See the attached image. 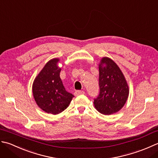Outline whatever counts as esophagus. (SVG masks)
I'll list each match as a JSON object with an SVG mask.
<instances>
[{
  "instance_id": "34e87169",
  "label": "esophagus",
  "mask_w": 158,
  "mask_h": 158,
  "mask_svg": "<svg viewBox=\"0 0 158 158\" xmlns=\"http://www.w3.org/2000/svg\"><path fill=\"white\" fill-rule=\"evenodd\" d=\"M85 92L84 91H76L75 92V95H82V94H85Z\"/></svg>"
}]
</instances>
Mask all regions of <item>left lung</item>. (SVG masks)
<instances>
[{
    "label": "left lung",
    "mask_w": 158,
    "mask_h": 158,
    "mask_svg": "<svg viewBox=\"0 0 158 158\" xmlns=\"http://www.w3.org/2000/svg\"><path fill=\"white\" fill-rule=\"evenodd\" d=\"M99 94L94 99L97 110L105 115L119 111L129 95V88L119 67L110 58H102L99 65Z\"/></svg>",
    "instance_id": "left-lung-1"
}]
</instances>
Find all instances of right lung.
Returning a JSON list of instances; mask_svg holds the SVG:
<instances>
[{"mask_svg": "<svg viewBox=\"0 0 158 158\" xmlns=\"http://www.w3.org/2000/svg\"><path fill=\"white\" fill-rule=\"evenodd\" d=\"M59 61V59L48 61L33 84V93L37 104L41 110L52 114L65 110L74 97L63 85L60 78L61 69L57 65Z\"/></svg>", "mask_w": 158, "mask_h": 158, "instance_id": "add662e5", "label": "right lung"}]
</instances>
